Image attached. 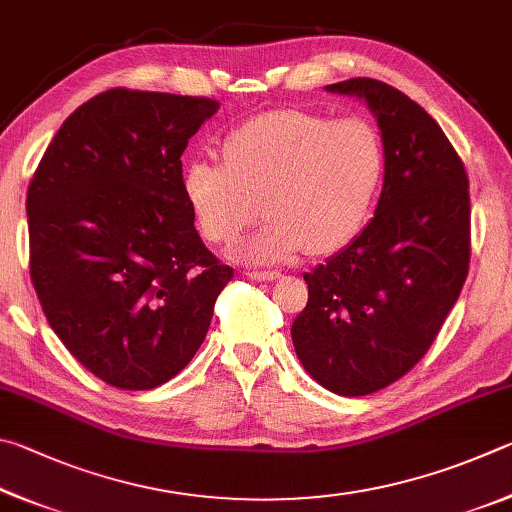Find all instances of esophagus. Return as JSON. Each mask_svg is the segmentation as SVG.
I'll return each instance as SVG.
<instances>
[{
  "label": "esophagus",
  "mask_w": 512,
  "mask_h": 512,
  "mask_svg": "<svg viewBox=\"0 0 512 512\" xmlns=\"http://www.w3.org/2000/svg\"><path fill=\"white\" fill-rule=\"evenodd\" d=\"M247 276L254 281H276L281 274L276 270H254V272H247Z\"/></svg>",
  "instance_id": "obj_1"
}]
</instances>
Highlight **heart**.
<instances>
[{
	"mask_svg": "<svg viewBox=\"0 0 512 512\" xmlns=\"http://www.w3.org/2000/svg\"><path fill=\"white\" fill-rule=\"evenodd\" d=\"M222 164L197 159L184 195L197 229L213 245L238 247L251 263H283L306 249L326 256L360 236L384 177L380 132L362 119H330L308 110H274L231 130Z\"/></svg>",
	"mask_w": 512,
	"mask_h": 512,
	"instance_id": "heart-1",
	"label": "heart"
}]
</instances>
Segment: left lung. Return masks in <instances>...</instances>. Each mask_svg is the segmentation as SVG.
<instances>
[{
	"instance_id": "left-lung-1",
	"label": "left lung",
	"mask_w": 512,
	"mask_h": 512,
	"mask_svg": "<svg viewBox=\"0 0 512 512\" xmlns=\"http://www.w3.org/2000/svg\"><path fill=\"white\" fill-rule=\"evenodd\" d=\"M328 92L362 96L378 116L384 186L351 245L303 274L308 303L292 342L321 387L357 398L423 360L470 267L468 173L432 116L400 89L351 78Z\"/></svg>"
}]
</instances>
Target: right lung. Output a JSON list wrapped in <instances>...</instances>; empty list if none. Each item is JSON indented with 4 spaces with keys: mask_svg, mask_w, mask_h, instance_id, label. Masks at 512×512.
Here are the masks:
<instances>
[{
    "mask_svg": "<svg viewBox=\"0 0 512 512\" xmlns=\"http://www.w3.org/2000/svg\"><path fill=\"white\" fill-rule=\"evenodd\" d=\"M220 103L114 87L83 103L26 193L44 317L96 378L146 391L193 360L233 270L195 231L182 152Z\"/></svg>",
    "mask_w": 512,
    "mask_h": 512,
    "instance_id": "add662e5",
    "label": "right lung"
}]
</instances>
